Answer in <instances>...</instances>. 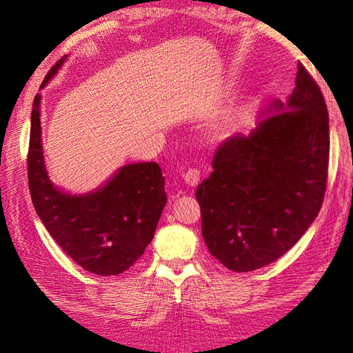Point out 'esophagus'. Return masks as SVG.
<instances>
[{
    "label": "esophagus",
    "mask_w": 353,
    "mask_h": 353,
    "mask_svg": "<svg viewBox=\"0 0 353 353\" xmlns=\"http://www.w3.org/2000/svg\"><path fill=\"white\" fill-rule=\"evenodd\" d=\"M182 179L186 186H190V188H196V186L200 183V172L197 170H188L182 176Z\"/></svg>",
    "instance_id": "34e87169"
}]
</instances>
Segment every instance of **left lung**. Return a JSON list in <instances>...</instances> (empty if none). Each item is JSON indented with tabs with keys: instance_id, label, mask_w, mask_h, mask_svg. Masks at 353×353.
Returning a JSON list of instances; mask_svg holds the SVG:
<instances>
[{
	"instance_id": "8db88e82",
	"label": "left lung",
	"mask_w": 353,
	"mask_h": 353,
	"mask_svg": "<svg viewBox=\"0 0 353 353\" xmlns=\"http://www.w3.org/2000/svg\"><path fill=\"white\" fill-rule=\"evenodd\" d=\"M327 161L326 103L299 63L288 100H274L254 129L224 141L199 185L201 235L212 256L245 273L287 253L319 215Z\"/></svg>"
}]
</instances>
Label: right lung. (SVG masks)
<instances>
[{"label":"right lung","mask_w":353,"mask_h":353,"mask_svg":"<svg viewBox=\"0 0 353 353\" xmlns=\"http://www.w3.org/2000/svg\"><path fill=\"white\" fill-rule=\"evenodd\" d=\"M63 56L47 74L45 88L62 68ZM42 95L33 101L28 148V188L45 229L80 267L115 276L137 262L152 243L167 205L165 177L156 162L127 163L89 192L71 194L51 182L45 167Z\"/></svg>","instance_id":"right-lung-1"}]
</instances>
